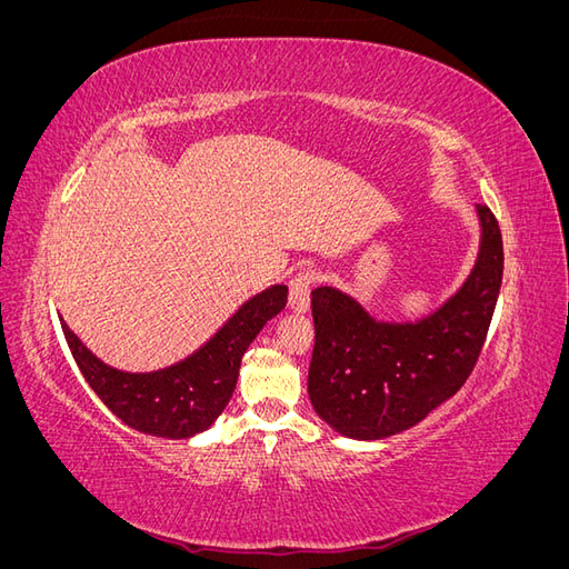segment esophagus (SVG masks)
<instances>
[{"label":"esophagus","mask_w":569,"mask_h":569,"mask_svg":"<svg viewBox=\"0 0 569 569\" xmlns=\"http://www.w3.org/2000/svg\"><path fill=\"white\" fill-rule=\"evenodd\" d=\"M316 284V270L301 268L289 280V308L297 313H306L311 306V289Z\"/></svg>","instance_id":"esophagus-1"}]
</instances>
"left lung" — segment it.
<instances>
[{
    "label": "left lung",
    "mask_w": 569,
    "mask_h": 569,
    "mask_svg": "<svg viewBox=\"0 0 569 569\" xmlns=\"http://www.w3.org/2000/svg\"><path fill=\"white\" fill-rule=\"evenodd\" d=\"M481 247L456 297L420 322H377L335 287L311 291L316 347L308 393L318 416L351 439H385L418 425L465 385L487 341L503 280V239L477 206Z\"/></svg>",
    "instance_id": "1"
}]
</instances>
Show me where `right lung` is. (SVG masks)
I'll return each instance as SVG.
<instances>
[{
    "label": "right lung",
    "mask_w": 569,
    "mask_h": 569,
    "mask_svg": "<svg viewBox=\"0 0 569 569\" xmlns=\"http://www.w3.org/2000/svg\"><path fill=\"white\" fill-rule=\"evenodd\" d=\"M287 306V287L274 284L247 301L222 330L182 363L159 372H120L101 363L61 322L84 380L104 406L140 432L187 439L209 429L237 387L242 356L263 325Z\"/></svg>",
    "instance_id": "add662e5"
}]
</instances>
